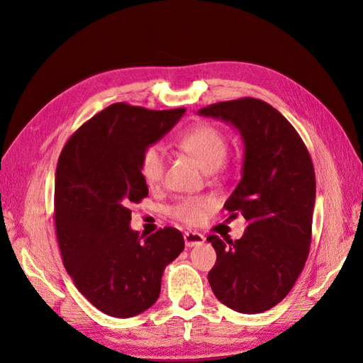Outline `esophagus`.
Segmentation results:
<instances>
[{"mask_svg":"<svg viewBox=\"0 0 363 363\" xmlns=\"http://www.w3.org/2000/svg\"><path fill=\"white\" fill-rule=\"evenodd\" d=\"M204 235L196 233V230H187L184 233V242H186V246H196V245H203L204 243Z\"/></svg>","mask_w":363,"mask_h":363,"instance_id":"1","label":"esophagus"}]
</instances>
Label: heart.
<instances>
[{
  "instance_id": "obj_1",
  "label": "heart",
  "mask_w": 363,
  "mask_h": 363,
  "mask_svg": "<svg viewBox=\"0 0 363 363\" xmlns=\"http://www.w3.org/2000/svg\"><path fill=\"white\" fill-rule=\"evenodd\" d=\"M179 146L191 154L198 164L207 172L217 169L228 156V138L225 133H221L218 128H215L209 123H201L187 130L179 138ZM140 176L148 187H157L165 177L167 169V151L162 145H150L145 148L140 157ZM217 201L209 195H196V196H184L169 206L168 213L172 217L186 225L195 226L201 223L212 207Z\"/></svg>"
}]
</instances>
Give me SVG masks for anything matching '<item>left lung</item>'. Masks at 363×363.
I'll use <instances>...</instances> for the list:
<instances>
[{
  "label": "left lung",
  "instance_id": "1",
  "mask_svg": "<svg viewBox=\"0 0 363 363\" xmlns=\"http://www.w3.org/2000/svg\"><path fill=\"white\" fill-rule=\"evenodd\" d=\"M235 126L245 142L242 179L225 203L229 218L243 215L238 240L209 235L217 262L207 274L229 309L260 313L289 295L312 242L315 169L303 138L284 115L257 98L215 103L198 112Z\"/></svg>",
  "mask_w": 363,
  "mask_h": 363
}]
</instances>
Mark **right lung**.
<instances>
[{
  "label": "right lung",
  "instance_id": "1",
  "mask_svg": "<svg viewBox=\"0 0 363 363\" xmlns=\"http://www.w3.org/2000/svg\"><path fill=\"white\" fill-rule=\"evenodd\" d=\"M184 112L115 103L84 123L59 156L54 221L64 265L82 295L111 317L150 309L165 267L184 250L174 228L143 241L129 228V207L148 196L138 169L142 152Z\"/></svg>",
  "mask_w": 363,
  "mask_h": 363
}]
</instances>
